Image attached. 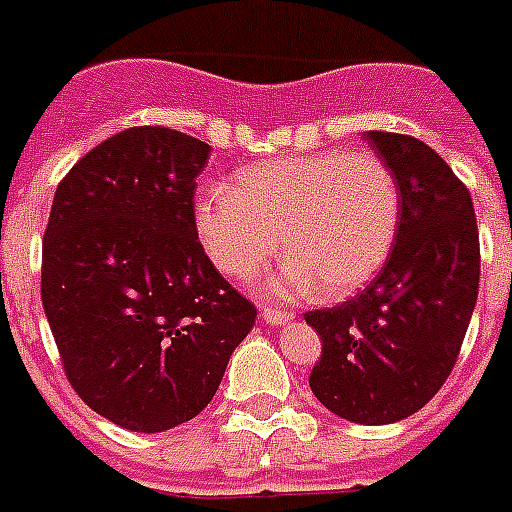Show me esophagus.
Here are the masks:
<instances>
[{
  "mask_svg": "<svg viewBox=\"0 0 512 512\" xmlns=\"http://www.w3.org/2000/svg\"><path fill=\"white\" fill-rule=\"evenodd\" d=\"M263 321L268 326H286L289 321H294V313H286V310H276V307H265Z\"/></svg>",
  "mask_w": 512,
  "mask_h": 512,
  "instance_id": "34e87169",
  "label": "esophagus"
}]
</instances>
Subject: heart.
Masks as SVG:
<instances>
[{
    "mask_svg": "<svg viewBox=\"0 0 512 512\" xmlns=\"http://www.w3.org/2000/svg\"><path fill=\"white\" fill-rule=\"evenodd\" d=\"M400 228V186L373 155L321 152L244 168L236 186L205 189L194 231L220 273L244 281L281 247L292 252L265 281L273 297L323 286L347 297L371 284L392 255Z\"/></svg>",
    "mask_w": 512,
    "mask_h": 512,
    "instance_id": "1",
    "label": "heart"
}]
</instances>
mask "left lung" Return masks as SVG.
I'll use <instances>...</instances> for the list:
<instances>
[{
  "instance_id": "obj_1",
  "label": "left lung",
  "mask_w": 512,
  "mask_h": 512,
  "mask_svg": "<svg viewBox=\"0 0 512 512\" xmlns=\"http://www.w3.org/2000/svg\"><path fill=\"white\" fill-rule=\"evenodd\" d=\"M363 139L400 186L392 255L355 299L305 321L323 342L310 373L318 402L384 426L418 413L452 373L479 297V228L471 194L429 144L386 131Z\"/></svg>"
}]
</instances>
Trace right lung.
<instances>
[{
	"label": "right lung",
	"instance_id": "obj_1",
	"mask_svg": "<svg viewBox=\"0 0 512 512\" xmlns=\"http://www.w3.org/2000/svg\"><path fill=\"white\" fill-rule=\"evenodd\" d=\"M210 144L136 126L105 139L54 191L41 302L65 376L128 431L191 421L218 392L257 310L194 231Z\"/></svg>",
	"mask_w": 512,
	"mask_h": 512
}]
</instances>
